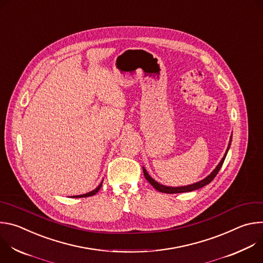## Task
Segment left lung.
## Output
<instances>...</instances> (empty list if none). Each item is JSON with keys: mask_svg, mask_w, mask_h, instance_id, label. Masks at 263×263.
I'll list each match as a JSON object with an SVG mask.
<instances>
[{"mask_svg": "<svg viewBox=\"0 0 263 263\" xmlns=\"http://www.w3.org/2000/svg\"><path fill=\"white\" fill-rule=\"evenodd\" d=\"M231 140H232V136H231V138H230L229 145H228V147H227L226 154H224V156L222 157V159L220 160V162L218 163V165L216 166V168H215L208 177H206V178L203 179L202 181L197 182V183H195V184L187 185V186H181V187H168V186L161 185V184H159L158 182H156L154 179H152L151 177L148 176V174L146 173V171H145L144 168H143V175H144L145 179L147 180V182H148L149 184H151L155 190H157V191L160 192V193H164V194H180V193H189V192H193V191L199 190V189H201V187H203V186L209 184V183L214 179V177L217 175V173L219 172V170H220V167H221V165H222V163H223V161H224V158H226V156H227L228 149H229V147H230V145H231Z\"/></svg>", "mask_w": 263, "mask_h": 263, "instance_id": "left-lung-1", "label": "left lung"}]
</instances>
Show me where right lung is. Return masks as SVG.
Returning <instances> with one entry per match:
<instances>
[{"instance_id": "right-lung-1", "label": "right lung", "mask_w": 263, "mask_h": 263, "mask_svg": "<svg viewBox=\"0 0 263 263\" xmlns=\"http://www.w3.org/2000/svg\"><path fill=\"white\" fill-rule=\"evenodd\" d=\"M101 186H102V183L97 187V189L95 190V191H92V192H90V193H87V194H84V195H81V196H76V198H86V197H90V196H93V195H96L99 191H100V189H101ZM74 198V197H73Z\"/></svg>"}]
</instances>
